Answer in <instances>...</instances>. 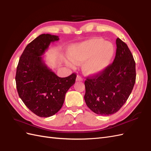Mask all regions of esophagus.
<instances>
[{"mask_svg":"<svg viewBox=\"0 0 151 151\" xmlns=\"http://www.w3.org/2000/svg\"><path fill=\"white\" fill-rule=\"evenodd\" d=\"M76 81H78V82H80V81H83V79L80 76H76Z\"/></svg>","mask_w":151,"mask_h":151,"instance_id":"1","label":"esophagus"}]
</instances>
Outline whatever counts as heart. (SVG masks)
<instances>
[{
  "instance_id": "b5f03b06",
  "label": "heart",
  "mask_w": 151,
  "mask_h": 151,
  "mask_svg": "<svg viewBox=\"0 0 151 151\" xmlns=\"http://www.w3.org/2000/svg\"><path fill=\"white\" fill-rule=\"evenodd\" d=\"M114 55V47L100 38H92L74 44L69 51V57L75 64H82V71L87 75L98 74L106 68ZM70 65L73 63L69 62Z\"/></svg>"
}]
</instances>
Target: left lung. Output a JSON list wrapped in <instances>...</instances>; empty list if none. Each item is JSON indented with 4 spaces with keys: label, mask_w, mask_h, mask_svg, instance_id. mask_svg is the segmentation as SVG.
I'll return each mask as SVG.
<instances>
[{
    "label": "left lung",
    "mask_w": 151,
    "mask_h": 151,
    "mask_svg": "<svg viewBox=\"0 0 151 151\" xmlns=\"http://www.w3.org/2000/svg\"><path fill=\"white\" fill-rule=\"evenodd\" d=\"M113 64L85 81L84 100L94 113L114 114L127 100L136 81V64L127 45L118 38Z\"/></svg>",
    "instance_id": "8db88e82"
}]
</instances>
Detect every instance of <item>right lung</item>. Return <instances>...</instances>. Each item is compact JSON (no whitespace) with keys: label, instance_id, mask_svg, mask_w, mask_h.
Here are the masks:
<instances>
[{"label":"right lung","instance_id":"add662e5","mask_svg":"<svg viewBox=\"0 0 151 151\" xmlns=\"http://www.w3.org/2000/svg\"><path fill=\"white\" fill-rule=\"evenodd\" d=\"M58 36L42 34L26 47L17 68L15 81L17 92L24 104L40 117H50L62 108L65 95L75 83L73 73L65 78L58 77L43 60L51 42Z\"/></svg>","mask_w":151,"mask_h":151}]
</instances>
